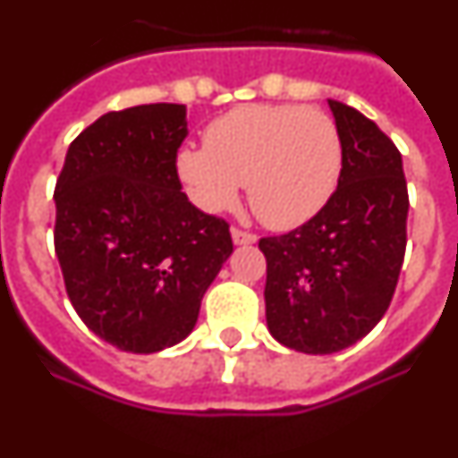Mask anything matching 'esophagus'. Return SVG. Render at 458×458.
<instances>
[{"label": "esophagus", "mask_w": 458, "mask_h": 458, "mask_svg": "<svg viewBox=\"0 0 458 458\" xmlns=\"http://www.w3.org/2000/svg\"><path fill=\"white\" fill-rule=\"evenodd\" d=\"M232 238L236 245H252V242H257V236L250 232H242V229H238V226H233L232 229Z\"/></svg>", "instance_id": "esophagus-1"}]
</instances>
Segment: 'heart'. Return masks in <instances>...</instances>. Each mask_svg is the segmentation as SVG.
<instances>
[{
	"mask_svg": "<svg viewBox=\"0 0 458 458\" xmlns=\"http://www.w3.org/2000/svg\"><path fill=\"white\" fill-rule=\"evenodd\" d=\"M333 116L305 105H242L216 119L204 148H183L176 172L199 208L236 206L248 183L254 216L270 229L305 225L330 201L342 174Z\"/></svg>",
	"mask_w": 458,
	"mask_h": 458,
	"instance_id": "obj_1",
	"label": "heart"
}]
</instances>
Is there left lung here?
Returning <instances> with one entry per match:
<instances>
[{"label": "left lung", "instance_id": "left-lung-1", "mask_svg": "<svg viewBox=\"0 0 458 458\" xmlns=\"http://www.w3.org/2000/svg\"><path fill=\"white\" fill-rule=\"evenodd\" d=\"M327 103L342 135L337 190L310 222L259 241L270 335L310 355L337 353L371 333L406 254L402 153L358 109Z\"/></svg>", "mask_w": 458, "mask_h": 458}]
</instances>
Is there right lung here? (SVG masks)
<instances>
[{
	"label": "right lung",
	"mask_w": 458,
	"mask_h": 458,
	"mask_svg": "<svg viewBox=\"0 0 458 458\" xmlns=\"http://www.w3.org/2000/svg\"><path fill=\"white\" fill-rule=\"evenodd\" d=\"M185 105L107 112L68 147L56 179L55 252L78 317L128 353L192 333L201 298L233 252L229 225L181 192Z\"/></svg>",
	"instance_id": "obj_1"
}]
</instances>
